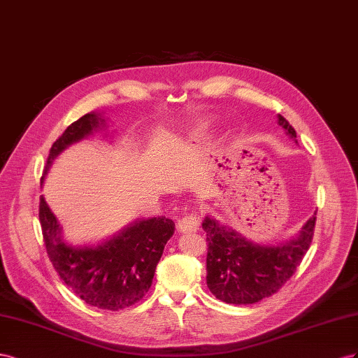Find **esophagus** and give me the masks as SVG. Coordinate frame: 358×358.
Here are the masks:
<instances>
[{
    "label": "esophagus",
    "instance_id": "34e87169",
    "mask_svg": "<svg viewBox=\"0 0 358 358\" xmlns=\"http://www.w3.org/2000/svg\"><path fill=\"white\" fill-rule=\"evenodd\" d=\"M177 228H178L180 232H185V234L195 232L199 228V219H198L196 214H187V216L181 217L178 220Z\"/></svg>",
    "mask_w": 358,
    "mask_h": 358
}]
</instances>
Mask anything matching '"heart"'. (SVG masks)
Here are the masks:
<instances>
[{"label": "heart", "mask_w": 358, "mask_h": 358, "mask_svg": "<svg viewBox=\"0 0 358 358\" xmlns=\"http://www.w3.org/2000/svg\"><path fill=\"white\" fill-rule=\"evenodd\" d=\"M201 127H202V126H201Z\"/></svg>", "instance_id": "b5f03b06"}]
</instances>
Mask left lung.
I'll return each mask as SVG.
<instances>
[{"instance_id": "left-lung-1", "label": "left lung", "mask_w": 358, "mask_h": 358, "mask_svg": "<svg viewBox=\"0 0 358 358\" xmlns=\"http://www.w3.org/2000/svg\"><path fill=\"white\" fill-rule=\"evenodd\" d=\"M279 124L291 138L294 127L279 115ZM316 217L304 223L295 238L275 246L255 244L228 224L207 216V285L214 297L229 304H253L278 292L297 271L313 238Z\"/></svg>"}]
</instances>
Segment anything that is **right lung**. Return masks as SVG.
<instances>
[{
	"instance_id": "1",
	"label": "right lung",
	"mask_w": 358,
	"mask_h": 358,
	"mask_svg": "<svg viewBox=\"0 0 358 358\" xmlns=\"http://www.w3.org/2000/svg\"><path fill=\"white\" fill-rule=\"evenodd\" d=\"M100 127H105V120L94 112L71 122L50 147L42 182L61 151ZM38 219L48 257L59 279L87 304L105 310L126 309L144 297L165 244L176 229L165 216L142 219L99 246L75 248L64 241L43 196H40Z\"/></svg>"
}]
</instances>
